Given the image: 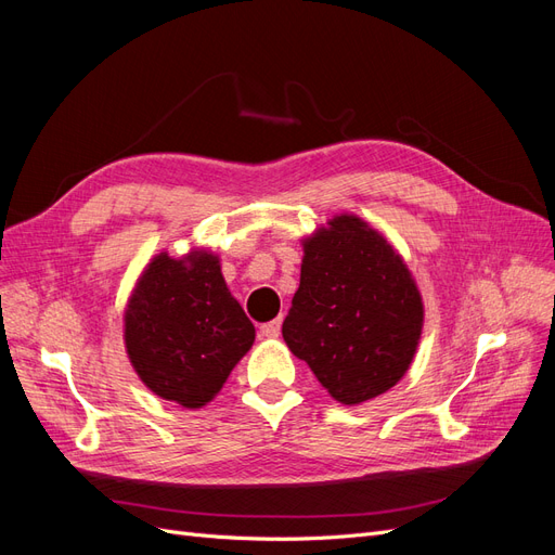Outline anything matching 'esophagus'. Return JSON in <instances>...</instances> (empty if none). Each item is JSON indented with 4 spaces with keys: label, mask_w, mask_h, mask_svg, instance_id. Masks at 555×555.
<instances>
[{
    "label": "esophagus",
    "mask_w": 555,
    "mask_h": 555,
    "mask_svg": "<svg viewBox=\"0 0 555 555\" xmlns=\"http://www.w3.org/2000/svg\"><path fill=\"white\" fill-rule=\"evenodd\" d=\"M280 331H282V319H273V322L261 324V335H266V338H278Z\"/></svg>",
    "instance_id": "obj_1"
}]
</instances>
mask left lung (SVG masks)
<instances>
[{
    "label": "left lung",
    "mask_w": 555,
    "mask_h": 555,
    "mask_svg": "<svg viewBox=\"0 0 555 555\" xmlns=\"http://www.w3.org/2000/svg\"><path fill=\"white\" fill-rule=\"evenodd\" d=\"M284 343L343 405L371 400L408 373L424 304L398 251L354 215L304 243Z\"/></svg>",
    "instance_id": "obj_1"
}]
</instances>
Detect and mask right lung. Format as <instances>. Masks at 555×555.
<instances>
[{"instance_id":"add662e5","label":"right lung","mask_w":555,"mask_h":555,"mask_svg":"<svg viewBox=\"0 0 555 555\" xmlns=\"http://www.w3.org/2000/svg\"><path fill=\"white\" fill-rule=\"evenodd\" d=\"M255 326L227 289L210 251L155 257L125 312V345L150 391L182 408H201L224 386Z\"/></svg>"}]
</instances>
